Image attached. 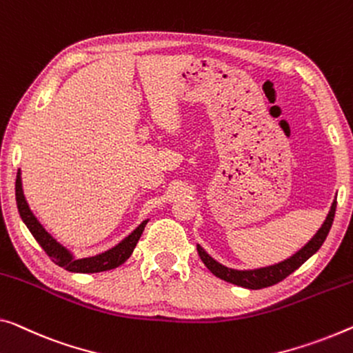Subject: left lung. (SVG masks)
Segmentation results:
<instances>
[{
	"instance_id": "left-lung-1",
	"label": "left lung",
	"mask_w": 353,
	"mask_h": 353,
	"mask_svg": "<svg viewBox=\"0 0 353 353\" xmlns=\"http://www.w3.org/2000/svg\"><path fill=\"white\" fill-rule=\"evenodd\" d=\"M334 211H336V200L332 205V210L325 219L323 225L319 229V232L311 238V241L307 243L305 248H301L300 251L294 254L290 259L284 260V262L271 265V267H265L260 270H249V271H238V270H232L227 268L224 265H221L216 262V260L211 259L207 252L203 251L202 248L197 246V252L202 262L205 263L211 273L214 276H218L219 279H224L227 283H232L235 285L240 287H246V289H263V287H270L281 283V281L285 279L287 276L294 273L296 268H300L306 260L316 254L321 246L323 245L325 238H327L330 229H332L333 219H334Z\"/></svg>"
}]
</instances>
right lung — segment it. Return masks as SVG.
<instances>
[{
	"instance_id": "obj_1",
	"label": "right lung",
	"mask_w": 353,
	"mask_h": 353,
	"mask_svg": "<svg viewBox=\"0 0 353 353\" xmlns=\"http://www.w3.org/2000/svg\"><path fill=\"white\" fill-rule=\"evenodd\" d=\"M15 200H17V208L21 219H23L26 227H28L32 236L36 238V241L39 243L41 248L44 249L47 256L52 259V262H55L58 267H63L64 270L72 271V273H101V271L120 267L121 263H124L129 257H131L139 238L142 236V233L145 230L146 222H148L143 221L131 235L124 238L120 245L112 248L110 251L99 254V256L94 257L75 260L70 256L69 251H66L59 243H57V240H53L50 233L46 232L44 227L39 224V221L34 218V214L31 213L28 203H26V200L23 197V191H21L20 172H17V180H15Z\"/></svg>"
}]
</instances>
